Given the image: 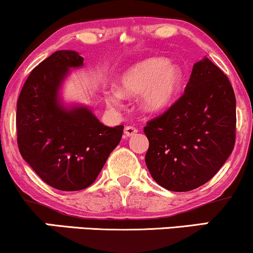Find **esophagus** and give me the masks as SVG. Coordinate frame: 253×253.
<instances>
[{"label": "esophagus", "instance_id": "1", "mask_svg": "<svg viewBox=\"0 0 253 253\" xmlns=\"http://www.w3.org/2000/svg\"><path fill=\"white\" fill-rule=\"evenodd\" d=\"M136 133H138V129H136L135 127H133V126L125 127V135L126 136H132V135L136 134Z\"/></svg>", "mask_w": 253, "mask_h": 253}]
</instances>
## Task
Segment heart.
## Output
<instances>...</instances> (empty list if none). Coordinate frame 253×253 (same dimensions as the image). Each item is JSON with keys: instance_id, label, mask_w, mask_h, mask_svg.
<instances>
[{"instance_id": "1", "label": "heart", "mask_w": 253, "mask_h": 253, "mask_svg": "<svg viewBox=\"0 0 253 253\" xmlns=\"http://www.w3.org/2000/svg\"><path fill=\"white\" fill-rule=\"evenodd\" d=\"M182 80L178 65L165 58H147L127 69L119 78V90L104 92V101L112 109H119L123 96L140 94L141 108L149 113L162 112L172 104Z\"/></svg>"}]
</instances>
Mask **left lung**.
Listing matches in <instances>:
<instances>
[{"label": "left lung", "instance_id": "1", "mask_svg": "<svg viewBox=\"0 0 253 253\" xmlns=\"http://www.w3.org/2000/svg\"><path fill=\"white\" fill-rule=\"evenodd\" d=\"M236 96L227 76L208 58L194 64L184 94L147 123L145 162L151 176L171 191L207 183L236 143Z\"/></svg>", "mask_w": 253, "mask_h": 253}]
</instances>
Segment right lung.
Returning a JSON list of instances; mask_svg holds the SVG:
<instances>
[{"label": "right lung", "instance_id": "add662e5", "mask_svg": "<svg viewBox=\"0 0 253 253\" xmlns=\"http://www.w3.org/2000/svg\"><path fill=\"white\" fill-rule=\"evenodd\" d=\"M81 66L78 52L56 51L32 70L16 106L22 158L43 182L63 191L91 185L124 132L123 125L104 126L88 107L62 103L63 81Z\"/></svg>", "mask_w": 253, "mask_h": 253}]
</instances>
